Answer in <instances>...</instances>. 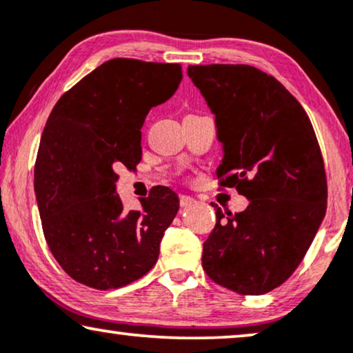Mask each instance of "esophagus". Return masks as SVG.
I'll return each mask as SVG.
<instances>
[{
    "label": "esophagus",
    "instance_id": "esophagus-1",
    "mask_svg": "<svg viewBox=\"0 0 353 353\" xmlns=\"http://www.w3.org/2000/svg\"><path fill=\"white\" fill-rule=\"evenodd\" d=\"M192 204H196L194 197L186 196V194H181V196H180V205H181V207H188V205H192Z\"/></svg>",
    "mask_w": 353,
    "mask_h": 353
}]
</instances>
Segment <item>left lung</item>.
I'll return each instance as SVG.
<instances>
[{
    "label": "left lung",
    "instance_id": "8db88e82",
    "mask_svg": "<svg viewBox=\"0 0 353 353\" xmlns=\"http://www.w3.org/2000/svg\"><path fill=\"white\" fill-rule=\"evenodd\" d=\"M188 75L215 114L220 186L249 199L239 214L212 204L216 223L202 268L230 291L267 294L296 272L325 219L327 183L315 130L301 103L252 65H190Z\"/></svg>",
    "mask_w": 353,
    "mask_h": 353
}]
</instances>
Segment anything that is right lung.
I'll return each instance as SVG.
<instances>
[{"instance_id": "add662e5", "label": "right lung", "mask_w": 353, "mask_h": 353, "mask_svg": "<svg viewBox=\"0 0 353 353\" xmlns=\"http://www.w3.org/2000/svg\"><path fill=\"white\" fill-rule=\"evenodd\" d=\"M181 79L180 64L115 57L51 110L37 154L35 196L48 248L77 283L117 289L156 265L178 196L159 186L139 199L141 209L123 210L114 168H137L144 119Z\"/></svg>"}]
</instances>
